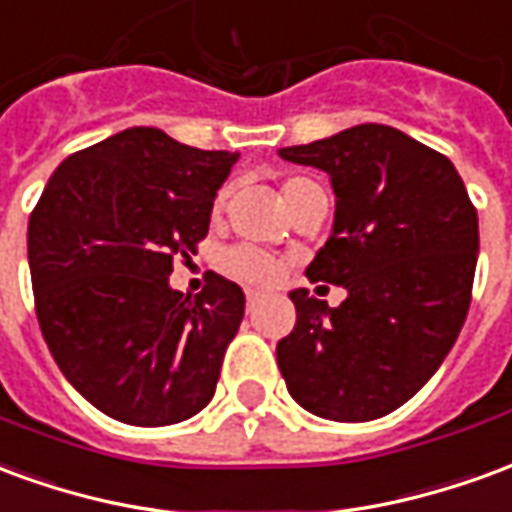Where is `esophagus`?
I'll return each instance as SVG.
<instances>
[{
	"instance_id": "34e87169",
	"label": "esophagus",
	"mask_w": 512,
	"mask_h": 512,
	"mask_svg": "<svg viewBox=\"0 0 512 512\" xmlns=\"http://www.w3.org/2000/svg\"><path fill=\"white\" fill-rule=\"evenodd\" d=\"M257 301H260V293H257V290H246V310H255Z\"/></svg>"
}]
</instances>
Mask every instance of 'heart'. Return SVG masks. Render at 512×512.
<instances>
[{
	"label": "heart",
	"mask_w": 512,
	"mask_h": 512,
	"mask_svg": "<svg viewBox=\"0 0 512 512\" xmlns=\"http://www.w3.org/2000/svg\"><path fill=\"white\" fill-rule=\"evenodd\" d=\"M318 189H321V186H318L315 180L296 175V178H288L282 183V202H285V208H290V205L296 200H301L304 194H310V191ZM227 197H230V189L219 191L216 200H213V208L222 211ZM222 268L230 277L241 279V282H252V285H263V282L274 279V274H277V263H274L266 252L255 249V246H235L230 252H224Z\"/></svg>",
	"instance_id": "1"
}]
</instances>
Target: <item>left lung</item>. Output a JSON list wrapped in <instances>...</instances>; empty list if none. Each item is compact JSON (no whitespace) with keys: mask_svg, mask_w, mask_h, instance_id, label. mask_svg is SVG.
<instances>
[{"mask_svg":"<svg viewBox=\"0 0 512 512\" xmlns=\"http://www.w3.org/2000/svg\"><path fill=\"white\" fill-rule=\"evenodd\" d=\"M279 156L332 178V235L307 277L348 290L340 307L290 293L296 326L277 343L279 373L315 417H384L428 384L461 334L477 211L450 158L392 126L345 128Z\"/></svg>","mask_w":512,"mask_h":512,"instance_id":"8db88e82","label":"left lung"}]
</instances>
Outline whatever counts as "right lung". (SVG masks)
<instances>
[{
    "instance_id": "add662e5",
    "label": "right lung",
    "mask_w": 512,
    "mask_h": 512,
    "mask_svg": "<svg viewBox=\"0 0 512 512\" xmlns=\"http://www.w3.org/2000/svg\"><path fill=\"white\" fill-rule=\"evenodd\" d=\"M235 158L161 128H126L65 158L29 216L43 340L106 417L161 428L211 403L244 290L211 271L189 299L169 288V274L208 235Z\"/></svg>"
}]
</instances>
